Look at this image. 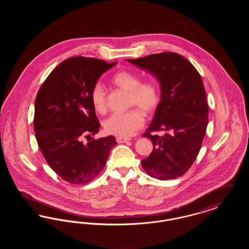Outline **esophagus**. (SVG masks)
I'll return each instance as SVG.
<instances>
[{"label": "esophagus", "mask_w": 249, "mask_h": 249, "mask_svg": "<svg viewBox=\"0 0 249 249\" xmlns=\"http://www.w3.org/2000/svg\"><path fill=\"white\" fill-rule=\"evenodd\" d=\"M130 138H127V137H121V136H119V137H117V138H116V141L119 142V143L128 142V141H130Z\"/></svg>", "instance_id": "esophagus-1"}]
</instances>
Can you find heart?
Segmentation results:
<instances>
[{
	"label": "heart",
	"mask_w": 249,
	"mask_h": 249,
	"mask_svg": "<svg viewBox=\"0 0 249 249\" xmlns=\"http://www.w3.org/2000/svg\"><path fill=\"white\" fill-rule=\"evenodd\" d=\"M111 83L128 91L127 105L133 107L125 113L111 115L104 121L106 132L116 136H130L141 129L144 123L143 113L152 114L160 103V89L153 81L140 82L139 76L128 70L117 71ZM90 101L96 112L104 113L107 108V92L103 85L95 84L90 92Z\"/></svg>",
	"instance_id": "b5f03b06"
}]
</instances>
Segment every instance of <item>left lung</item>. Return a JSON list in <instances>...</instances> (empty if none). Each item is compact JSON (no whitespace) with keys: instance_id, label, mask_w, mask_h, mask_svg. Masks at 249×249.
I'll return each mask as SVG.
<instances>
[{"instance_id":"left-lung-1","label":"left lung","mask_w":249,"mask_h":249,"mask_svg":"<svg viewBox=\"0 0 249 249\" xmlns=\"http://www.w3.org/2000/svg\"><path fill=\"white\" fill-rule=\"evenodd\" d=\"M153 74L160 84V102L142 136L153 151L142 160L144 172L160 180L183 176L196 160L208 124V105L201 75L183 56L174 52L126 59ZM152 131H163L161 137Z\"/></svg>"}]
</instances>
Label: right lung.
Segmentation results:
<instances>
[{"label":"right lung","instance_id":"add662e5","mask_svg":"<svg viewBox=\"0 0 249 249\" xmlns=\"http://www.w3.org/2000/svg\"><path fill=\"white\" fill-rule=\"evenodd\" d=\"M104 59L72 57L50 72L36 99L34 128L48 165L70 184L93 180L117 142L112 135L94 139L100 122L90 92L100 76L116 65ZM84 137H90L88 143Z\"/></svg>","mask_w":249,"mask_h":249}]
</instances>
